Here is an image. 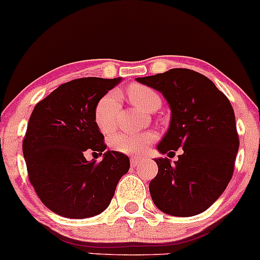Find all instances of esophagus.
Returning a JSON list of instances; mask_svg holds the SVG:
<instances>
[{"label": "esophagus", "instance_id": "esophagus-1", "mask_svg": "<svg viewBox=\"0 0 260 260\" xmlns=\"http://www.w3.org/2000/svg\"><path fill=\"white\" fill-rule=\"evenodd\" d=\"M141 161H143V160H141V159H136V157H131V160H130V164H131V167H133V168H135V167H138V165L140 164Z\"/></svg>", "mask_w": 260, "mask_h": 260}]
</instances>
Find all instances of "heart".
Here are the masks:
<instances>
[{
	"instance_id": "heart-1",
	"label": "heart",
	"mask_w": 260,
	"mask_h": 260,
	"mask_svg": "<svg viewBox=\"0 0 260 260\" xmlns=\"http://www.w3.org/2000/svg\"><path fill=\"white\" fill-rule=\"evenodd\" d=\"M130 100L143 110L154 112L161 105L159 93L145 85L134 84L127 89ZM120 111L119 93L115 91L105 93L98 101L93 111L96 126L104 134L111 133L116 126V119ZM156 140L154 133H117L110 138L111 148L127 155H141L146 148Z\"/></svg>"
}]
</instances>
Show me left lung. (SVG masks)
<instances>
[{"label": "left lung", "mask_w": 260, "mask_h": 260, "mask_svg": "<svg viewBox=\"0 0 260 260\" xmlns=\"http://www.w3.org/2000/svg\"><path fill=\"white\" fill-rule=\"evenodd\" d=\"M136 80L160 91L170 105V126L157 150L170 154L183 148L174 164L168 157L155 159L159 171L149 184L152 202L169 215L203 213L234 173L239 136L229 99L207 76L189 69Z\"/></svg>", "instance_id": "left-lung-1"}]
</instances>
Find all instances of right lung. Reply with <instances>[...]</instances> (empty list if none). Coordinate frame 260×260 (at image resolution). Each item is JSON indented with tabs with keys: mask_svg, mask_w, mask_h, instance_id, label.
Segmentation results:
<instances>
[{
	"mask_svg": "<svg viewBox=\"0 0 260 260\" xmlns=\"http://www.w3.org/2000/svg\"><path fill=\"white\" fill-rule=\"evenodd\" d=\"M120 77H82L60 85L37 103L28 120L22 151L30 183L41 202L61 216L84 219L103 213L130 160L105 151L96 126L98 101ZM86 151L104 154L100 163L87 162Z\"/></svg>",
	"mask_w": 260,
	"mask_h": 260,
	"instance_id": "add662e5",
	"label": "right lung"
}]
</instances>
